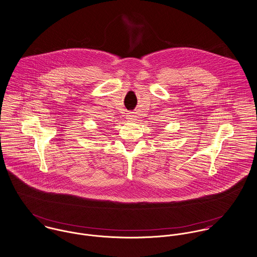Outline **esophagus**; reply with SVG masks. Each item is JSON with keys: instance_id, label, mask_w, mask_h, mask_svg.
Listing matches in <instances>:
<instances>
[{"instance_id": "34e87169", "label": "esophagus", "mask_w": 257, "mask_h": 257, "mask_svg": "<svg viewBox=\"0 0 257 257\" xmlns=\"http://www.w3.org/2000/svg\"><path fill=\"white\" fill-rule=\"evenodd\" d=\"M127 116H128V119H130V120L134 118V115L132 114V112H131V113H129Z\"/></svg>"}]
</instances>
